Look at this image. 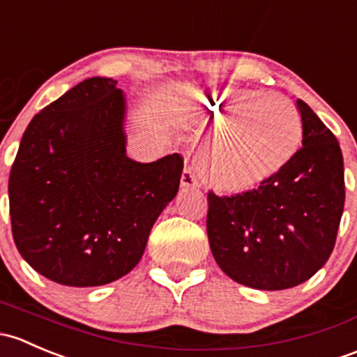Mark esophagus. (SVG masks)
I'll return each instance as SVG.
<instances>
[{
	"label": "esophagus",
	"instance_id": "34e87169",
	"mask_svg": "<svg viewBox=\"0 0 357 357\" xmlns=\"http://www.w3.org/2000/svg\"><path fill=\"white\" fill-rule=\"evenodd\" d=\"M180 187H182V189H197V187H201L199 178H197V175L194 174L192 168H185V170L182 172V177H180Z\"/></svg>",
	"mask_w": 357,
	"mask_h": 357
}]
</instances>
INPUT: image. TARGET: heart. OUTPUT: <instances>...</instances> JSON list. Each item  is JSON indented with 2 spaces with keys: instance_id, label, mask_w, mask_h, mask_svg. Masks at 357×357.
<instances>
[{
  "instance_id": "heart-1",
  "label": "heart",
  "mask_w": 357,
  "mask_h": 357,
  "mask_svg": "<svg viewBox=\"0 0 357 357\" xmlns=\"http://www.w3.org/2000/svg\"><path fill=\"white\" fill-rule=\"evenodd\" d=\"M197 115L215 127L199 161L201 177L222 194H244L280 175L303 142L294 102L277 93L223 89L197 94Z\"/></svg>"
}]
</instances>
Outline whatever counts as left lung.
<instances>
[{
    "label": "left lung",
    "mask_w": 357,
    "mask_h": 357,
    "mask_svg": "<svg viewBox=\"0 0 357 357\" xmlns=\"http://www.w3.org/2000/svg\"><path fill=\"white\" fill-rule=\"evenodd\" d=\"M303 148L264 185L230 197L208 194L209 248L223 273L258 290L296 287L326 263L344 211L339 141L297 99Z\"/></svg>",
    "instance_id": "obj_1"
}]
</instances>
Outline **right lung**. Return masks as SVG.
Wrapping results in <instances>:
<instances>
[{
	"label": "right lung",
	"mask_w": 357,
	"mask_h": 357,
	"mask_svg": "<svg viewBox=\"0 0 357 357\" xmlns=\"http://www.w3.org/2000/svg\"><path fill=\"white\" fill-rule=\"evenodd\" d=\"M127 101L93 77L51 102L24 132L8 180L13 241L38 273L96 287L134 270L177 196L182 158L127 156Z\"/></svg>",
	"instance_id": "right-lung-1"
}]
</instances>
